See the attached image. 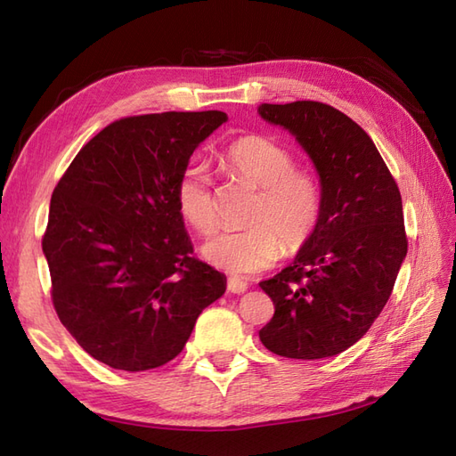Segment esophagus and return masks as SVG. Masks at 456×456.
Returning a JSON list of instances; mask_svg holds the SVG:
<instances>
[{"label":"esophagus","instance_id":"esophagus-1","mask_svg":"<svg viewBox=\"0 0 456 456\" xmlns=\"http://www.w3.org/2000/svg\"><path fill=\"white\" fill-rule=\"evenodd\" d=\"M247 288H248V284L245 282V280L235 278V276H231L227 280V289L231 294H243V292H247Z\"/></svg>","mask_w":456,"mask_h":456}]
</instances>
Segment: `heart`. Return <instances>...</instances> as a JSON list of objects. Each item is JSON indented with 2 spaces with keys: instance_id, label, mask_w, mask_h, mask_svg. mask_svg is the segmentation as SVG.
Returning a JSON list of instances; mask_svg holds the SVG:
<instances>
[{
  "instance_id": "1",
  "label": "heart",
  "mask_w": 456,
  "mask_h": 456,
  "mask_svg": "<svg viewBox=\"0 0 456 456\" xmlns=\"http://www.w3.org/2000/svg\"><path fill=\"white\" fill-rule=\"evenodd\" d=\"M221 162L231 178L258 188L243 231H219L201 247L213 266L233 274H255L273 266L286 250L296 255L315 235L323 213V188L312 170L296 167L294 152L265 134L229 142ZM182 219L206 235L217 225V203L201 164H188L176 180Z\"/></svg>"
}]
</instances>
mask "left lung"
<instances>
[{
    "instance_id": "8db88e82",
    "label": "left lung",
    "mask_w": 456,
    "mask_h": 456,
    "mask_svg": "<svg viewBox=\"0 0 456 456\" xmlns=\"http://www.w3.org/2000/svg\"><path fill=\"white\" fill-rule=\"evenodd\" d=\"M258 113L294 134L323 188L315 235L292 265L260 282L274 315L258 337L286 358L335 356L380 315L408 253L398 183L366 131L331 105L263 103Z\"/></svg>"
}]
</instances>
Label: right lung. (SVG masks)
Wrapping results in <instances>:
<instances>
[{"instance_id":"obj_1","label":"right lung","mask_w":456,"mask_h":456,"mask_svg":"<svg viewBox=\"0 0 456 456\" xmlns=\"http://www.w3.org/2000/svg\"><path fill=\"white\" fill-rule=\"evenodd\" d=\"M223 111L133 115L76 154L51 198L43 253L53 305L76 343L118 370L176 358L225 276L193 256L176 180Z\"/></svg>"}]
</instances>
